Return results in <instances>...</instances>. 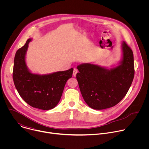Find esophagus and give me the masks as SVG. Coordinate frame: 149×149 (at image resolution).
Masks as SVG:
<instances>
[{"instance_id": "esophagus-1", "label": "esophagus", "mask_w": 149, "mask_h": 149, "mask_svg": "<svg viewBox=\"0 0 149 149\" xmlns=\"http://www.w3.org/2000/svg\"><path fill=\"white\" fill-rule=\"evenodd\" d=\"M77 72H78L77 69L74 68V71H73V76H74V77H76V75H77Z\"/></svg>"}]
</instances>
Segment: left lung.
Masks as SVG:
<instances>
[{
  "mask_svg": "<svg viewBox=\"0 0 149 149\" xmlns=\"http://www.w3.org/2000/svg\"><path fill=\"white\" fill-rule=\"evenodd\" d=\"M122 56L118 65L111 68L91 63L77 66V74L82 96L94 110L110 108L117 104L128 92L134 75L133 53L124 41L121 43Z\"/></svg>",
  "mask_w": 149,
  "mask_h": 149,
  "instance_id": "left-lung-1",
  "label": "left lung"
}]
</instances>
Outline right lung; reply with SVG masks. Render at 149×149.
<instances>
[{
  "instance_id": "1",
  "label": "right lung",
  "mask_w": 149,
  "mask_h": 149,
  "mask_svg": "<svg viewBox=\"0 0 149 149\" xmlns=\"http://www.w3.org/2000/svg\"><path fill=\"white\" fill-rule=\"evenodd\" d=\"M32 38L16 52L13 79L22 99L33 108L48 110L58 104L67 80L72 77L73 68L48 74H33L26 63V54Z\"/></svg>"
}]
</instances>
